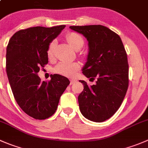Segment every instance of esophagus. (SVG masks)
<instances>
[{"instance_id":"34e87169","label":"esophagus","mask_w":148,"mask_h":148,"mask_svg":"<svg viewBox=\"0 0 148 148\" xmlns=\"http://www.w3.org/2000/svg\"><path fill=\"white\" fill-rule=\"evenodd\" d=\"M77 81L76 79H70V85L73 84L74 83H75Z\"/></svg>"}]
</instances>
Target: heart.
<instances>
[{
	"label": "heart",
	"instance_id": "1",
	"mask_svg": "<svg viewBox=\"0 0 148 148\" xmlns=\"http://www.w3.org/2000/svg\"><path fill=\"white\" fill-rule=\"evenodd\" d=\"M65 38L69 44L75 50H79L84 46V39L82 36L75 32H69L65 36ZM56 41L52 40L50 42L47 49V56L49 59H52L54 56ZM80 64L77 62H65L62 61L57 64L54 67V71L64 76L71 77L75 75L76 72L79 70Z\"/></svg>",
	"mask_w": 148,
	"mask_h": 148
}]
</instances>
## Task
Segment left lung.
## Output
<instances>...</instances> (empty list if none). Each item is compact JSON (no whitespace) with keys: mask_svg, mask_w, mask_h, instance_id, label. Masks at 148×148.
Masks as SVG:
<instances>
[{"mask_svg":"<svg viewBox=\"0 0 148 148\" xmlns=\"http://www.w3.org/2000/svg\"><path fill=\"white\" fill-rule=\"evenodd\" d=\"M70 28L88 41L89 51L83 73L97 81L91 86L80 81L84 88L78 96L80 110L91 121H105L120 108L129 87V64L123 42L117 33L102 25Z\"/></svg>","mask_w":148,"mask_h":148,"instance_id":"obj_1","label":"left lung"}]
</instances>
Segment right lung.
I'll use <instances>...</instances> for the list:
<instances>
[{
    "label": "right lung",
    "mask_w": 148,
    "mask_h": 148,
    "mask_svg": "<svg viewBox=\"0 0 148 148\" xmlns=\"http://www.w3.org/2000/svg\"><path fill=\"white\" fill-rule=\"evenodd\" d=\"M65 25L20 29L12 36L6 48V73L14 97L30 117L44 120L57 110L60 97L70 84L66 77L51 75L48 82L38 76L48 63L47 49Z\"/></svg>",
    "instance_id": "add662e5"
}]
</instances>
